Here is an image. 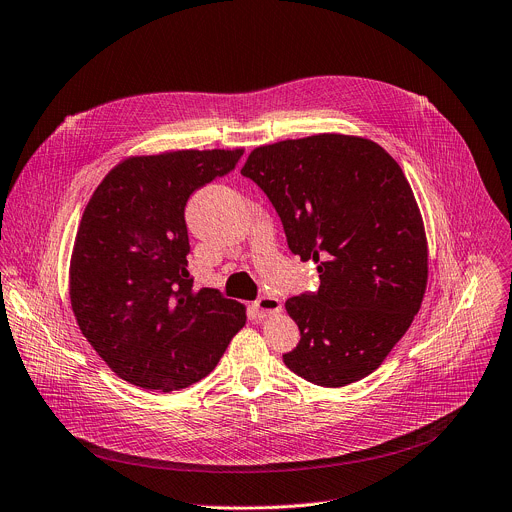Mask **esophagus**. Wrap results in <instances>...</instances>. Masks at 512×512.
I'll return each instance as SVG.
<instances>
[{"mask_svg":"<svg viewBox=\"0 0 512 512\" xmlns=\"http://www.w3.org/2000/svg\"><path fill=\"white\" fill-rule=\"evenodd\" d=\"M252 311L256 318H268V316H274V313L281 311V301L277 297H270V295H264V297H258L254 303H252Z\"/></svg>","mask_w":512,"mask_h":512,"instance_id":"esophagus-1","label":"esophagus"}]
</instances>
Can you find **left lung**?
Returning a JSON list of instances; mask_svg holds the SVG:
<instances>
[{
    "label": "left lung",
    "mask_w": 512,
    "mask_h": 512,
    "mask_svg": "<svg viewBox=\"0 0 512 512\" xmlns=\"http://www.w3.org/2000/svg\"><path fill=\"white\" fill-rule=\"evenodd\" d=\"M277 209L320 289L287 299L301 332L283 355L299 377L342 387L371 375L420 309L428 252L414 192L377 143L336 133L256 147L242 168Z\"/></svg>",
    "instance_id": "left-lung-1"
}]
</instances>
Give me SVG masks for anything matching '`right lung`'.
Instances as JSON below:
<instances>
[{
  "label": "right lung",
  "instance_id": "1",
  "mask_svg": "<svg viewBox=\"0 0 512 512\" xmlns=\"http://www.w3.org/2000/svg\"><path fill=\"white\" fill-rule=\"evenodd\" d=\"M244 149L129 157L94 190L77 227L69 297L77 326L121 379L149 391L207 377L246 324V307L196 291L184 209L229 174Z\"/></svg>",
  "mask_w": 512,
  "mask_h": 512
}]
</instances>
